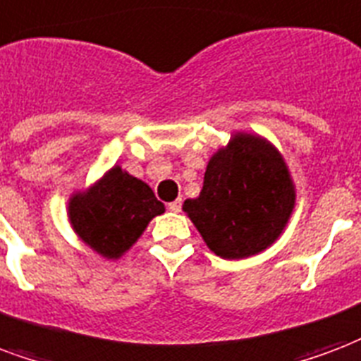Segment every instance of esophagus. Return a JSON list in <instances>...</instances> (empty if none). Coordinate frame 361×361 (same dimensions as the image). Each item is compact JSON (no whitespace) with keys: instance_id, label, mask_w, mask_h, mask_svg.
Instances as JSON below:
<instances>
[{"instance_id":"1","label":"esophagus","mask_w":361,"mask_h":361,"mask_svg":"<svg viewBox=\"0 0 361 361\" xmlns=\"http://www.w3.org/2000/svg\"><path fill=\"white\" fill-rule=\"evenodd\" d=\"M168 210H170V212H180V210H181V199L170 202V204H168Z\"/></svg>"}]
</instances>
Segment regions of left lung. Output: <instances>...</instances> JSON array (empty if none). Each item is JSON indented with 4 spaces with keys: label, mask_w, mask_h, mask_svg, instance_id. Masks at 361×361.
I'll return each mask as SVG.
<instances>
[{
    "label": "left lung",
    "mask_w": 361,
    "mask_h": 361,
    "mask_svg": "<svg viewBox=\"0 0 361 361\" xmlns=\"http://www.w3.org/2000/svg\"><path fill=\"white\" fill-rule=\"evenodd\" d=\"M295 204V181L279 149L258 133L233 132L210 157L201 193L183 202V212L216 256L241 260L281 237Z\"/></svg>",
    "instance_id": "8db88e82"
}]
</instances>
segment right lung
<instances>
[{
  "label": "right lung",
  "mask_w": 361,
  "mask_h": 361,
  "mask_svg": "<svg viewBox=\"0 0 361 361\" xmlns=\"http://www.w3.org/2000/svg\"><path fill=\"white\" fill-rule=\"evenodd\" d=\"M153 189L114 164L90 188L68 197L66 216L84 245L106 260H118L137 243L149 221L164 214Z\"/></svg>",
  "instance_id": "right-lung-1"
}]
</instances>
